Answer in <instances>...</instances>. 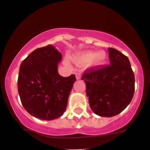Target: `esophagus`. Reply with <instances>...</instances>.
Returning a JSON list of instances; mask_svg holds the SVG:
<instances>
[{
	"instance_id": "obj_1",
	"label": "esophagus",
	"mask_w": 150,
	"mask_h": 150,
	"mask_svg": "<svg viewBox=\"0 0 150 150\" xmlns=\"http://www.w3.org/2000/svg\"><path fill=\"white\" fill-rule=\"evenodd\" d=\"M75 77H76L77 80H80V79H81V73H75Z\"/></svg>"
}]
</instances>
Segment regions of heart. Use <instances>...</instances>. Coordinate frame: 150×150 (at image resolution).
<instances>
[{"instance_id": "obj_1", "label": "heart", "mask_w": 150, "mask_h": 150, "mask_svg": "<svg viewBox=\"0 0 150 150\" xmlns=\"http://www.w3.org/2000/svg\"><path fill=\"white\" fill-rule=\"evenodd\" d=\"M74 63L79 65H83L90 63L93 65H100L106 59V55L104 51H100L95 53L92 51H85L76 53L73 56Z\"/></svg>"}]
</instances>
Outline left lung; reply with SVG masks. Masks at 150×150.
Masks as SVG:
<instances>
[{
  "instance_id": "8db88e82",
  "label": "left lung",
  "mask_w": 150,
  "mask_h": 150,
  "mask_svg": "<svg viewBox=\"0 0 150 150\" xmlns=\"http://www.w3.org/2000/svg\"><path fill=\"white\" fill-rule=\"evenodd\" d=\"M110 65L85 70L82 80L91 109L99 116L112 117L123 111L135 92V76L127 56L108 48Z\"/></svg>"
}]
</instances>
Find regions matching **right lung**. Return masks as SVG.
Here are the masks:
<instances>
[{
  "mask_svg": "<svg viewBox=\"0 0 150 150\" xmlns=\"http://www.w3.org/2000/svg\"><path fill=\"white\" fill-rule=\"evenodd\" d=\"M61 53L53 45L34 50L22 62L18 80L22 106L30 115L51 120L66 109L75 75L62 77L58 72Z\"/></svg>",
  "mask_w": 150,
  "mask_h": 150,
  "instance_id": "obj_1",
  "label": "right lung"
}]
</instances>
